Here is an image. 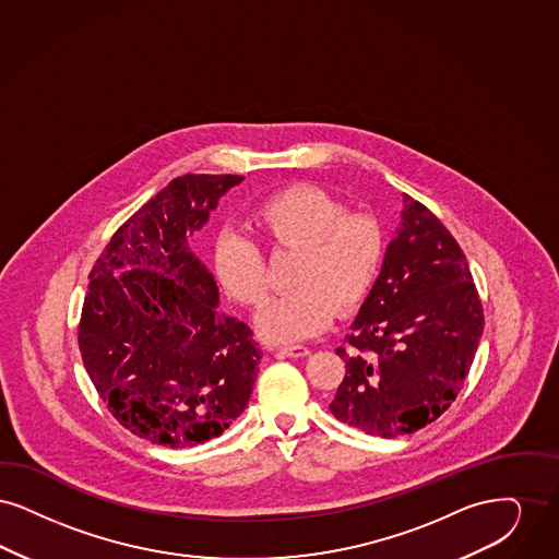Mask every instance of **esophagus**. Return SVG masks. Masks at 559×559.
Returning <instances> with one entry per match:
<instances>
[{
  "instance_id": "obj_1",
  "label": "esophagus",
  "mask_w": 559,
  "mask_h": 559,
  "mask_svg": "<svg viewBox=\"0 0 559 559\" xmlns=\"http://www.w3.org/2000/svg\"><path fill=\"white\" fill-rule=\"evenodd\" d=\"M284 355H288V357H307L311 350L307 348V346H302V344H286V346H282L280 348Z\"/></svg>"
}]
</instances>
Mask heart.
Masks as SVG:
<instances>
[{
	"instance_id": "1",
	"label": "heart",
	"mask_w": 559,
	"mask_h": 559,
	"mask_svg": "<svg viewBox=\"0 0 559 559\" xmlns=\"http://www.w3.org/2000/svg\"><path fill=\"white\" fill-rule=\"evenodd\" d=\"M250 225L275 252H296L294 290L269 300L257 316L263 338L300 341L323 332L334 313L357 311L376 288L386 261V229L371 211H348L338 195L294 183L259 202ZM218 286L234 300L257 307L267 296L263 250L238 231L218 234L213 246Z\"/></svg>"
}]
</instances>
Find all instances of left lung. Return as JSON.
Segmentation results:
<instances>
[{
    "label": "left lung",
    "instance_id": "obj_1",
    "mask_svg": "<svg viewBox=\"0 0 559 559\" xmlns=\"http://www.w3.org/2000/svg\"><path fill=\"white\" fill-rule=\"evenodd\" d=\"M403 202L380 280L336 348L346 376L330 412L371 437L412 435L447 412L485 328L460 243L428 206Z\"/></svg>",
    "mask_w": 559,
    "mask_h": 559
}]
</instances>
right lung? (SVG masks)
I'll return each instance as SVG.
<instances>
[{
	"instance_id": "right-lung-1",
	"label": "right lung",
	"mask_w": 559,
	"mask_h": 559,
	"mask_svg": "<svg viewBox=\"0 0 559 559\" xmlns=\"http://www.w3.org/2000/svg\"><path fill=\"white\" fill-rule=\"evenodd\" d=\"M240 175L188 173L112 234L90 273L79 350L97 396L131 435L186 449L217 438L248 405L263 353L218 311L190 243Z\"/></svg>"
}]
</instances>
